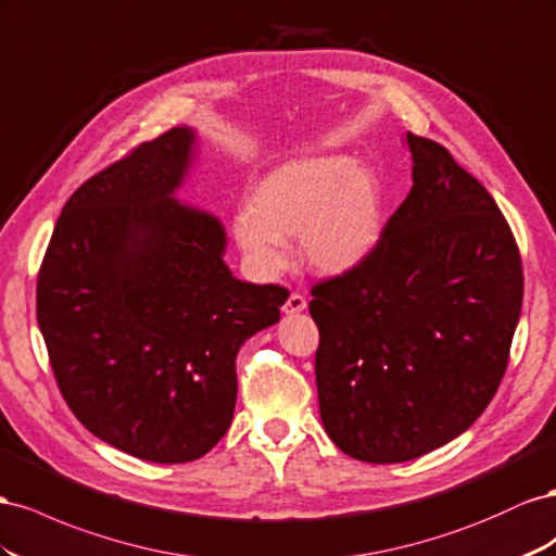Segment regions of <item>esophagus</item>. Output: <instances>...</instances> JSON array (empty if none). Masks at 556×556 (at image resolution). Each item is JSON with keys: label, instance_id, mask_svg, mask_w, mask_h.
<instances>
[{"label": "esophagus", "instance_id": "obj_1", "mask_svg": "<svg viewBox=\"0 0 556 556\" xmlns=\"http://www.w3.org/2000/svg\"><path fill=\"white\" fill-rule=\"evenodd\" d=\"M307 307V300H305V295L303 293H291L289 295V300L287 303H283V312L287 314H298V312H303Z\"/></svg>", "mask_w": 556, "mask_h": 556}]
</instances>
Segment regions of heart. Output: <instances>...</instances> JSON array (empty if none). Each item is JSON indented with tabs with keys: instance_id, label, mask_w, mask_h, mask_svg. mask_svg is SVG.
<instances>
[{
	"instance_id": "1",
	"label": "heart",
	"mask_w": 556,
	"mask_h": 556,
	"mask_svg": "<svg viewBox=\"0 0 556 556\" xmlns=\"http://www.w3.org/2000/svg\"><path fill=\"white\" fill-rule=\"evenodd\" d=\"M384 230V188L370 167L344 155H314L275 167L256 184L232 232L251 267L275 277L289 265V237L300 235L307 265L324 277L352 273Z\"/></svg>"
}]
</instances>
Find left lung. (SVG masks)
Instances as JSON below:
<instances>
[{"mask_svg":"<svg viewBox=\"0 0 556 556\" xmlns=\"http://www.w3.org/2000/svg\"><path fill=\"white\" fill-rule=\"evenodd\" d=\"M412 188L366 263L312 289L326 433L358 462L401 464L472 426L507 368L525 277L486 188L407 132Z\"/></svg>","mask_w":556,"mask_h":556,"instance_id":"obj_1","label":"left lung"}]
</instances>
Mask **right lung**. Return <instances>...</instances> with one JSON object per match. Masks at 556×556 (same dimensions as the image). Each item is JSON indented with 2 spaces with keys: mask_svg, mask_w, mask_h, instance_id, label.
Masks as SVG:
<instances>
[{
  "mask_svg": "<svg viewBox=\"0 0 556 556\" xmlns=\"http://www.w3.org/2000/svg\"><path fill=\"white\" fill-rule=\"evenodd\" d=\"M195 141L172 128L90 177L37 279L62 399L92 435L153 464L195 462L226 435L237 352L289 298L232 277L220 220L174 198Z\"/></svg>",
  "mask_w": 556,
  "mask_h": 556,
  "instance_id": "obj_1",
  "label": "right lung"
}]
</instances>
